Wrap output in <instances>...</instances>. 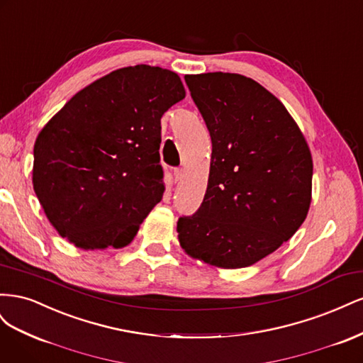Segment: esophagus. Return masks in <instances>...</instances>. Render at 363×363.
<instances>
[{
	"label": "esophagus",
	"mask_w": 363,
	"mask_h": 363,
	"mask_svg": "<svg viewBox=\"0 0 363 363\" xmlns=\"http://www.w3.org/2000/svg\"><path fill=\"white\" fill-rule=\"evenodd\" d=\"M183 174H184L183 168H175L174 169V180L175 182H180L183 179Z\"/></svg>",
	"instance_id": "obj_1"
}]
</instances>
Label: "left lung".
<instances>
[{
    "mask_svg": "<svg viewBox=\"0 0 363 363\" xmlns=\"http://www.w3.org/2000/svg\"><path fill=\"white\" fill-rule=\"evenodd\" d=\"M212 139L204 200L180 216L189 256L245 268L300 228L309 212L313 163L298 125L276 96L240 74L186 75Z\"/></svg>",
    "mask_w": 363,
    "mask_h": 363,
    "instance_id": "8db88e82",
    "label": "left lung"
}]
</instances>
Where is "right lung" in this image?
<instances>
[{
    "mask_svg": "<svg viewBox=\"0 0 363 363\" xmlns=\"http://www.w3.org/2000/svg\"><path fill=\"white\" fill-rule=\"evenodd\" d=\"M159 67L116 69L86 86L39 133L33 188L62 238L84 250L121 248L164 191L160 118L184 98Z\"/></svg>",
    "mask_w": 363,
    "mask_h": 363,
    "instance_id": "obj_1",
    "label": "right lung"
}]
</instances>
